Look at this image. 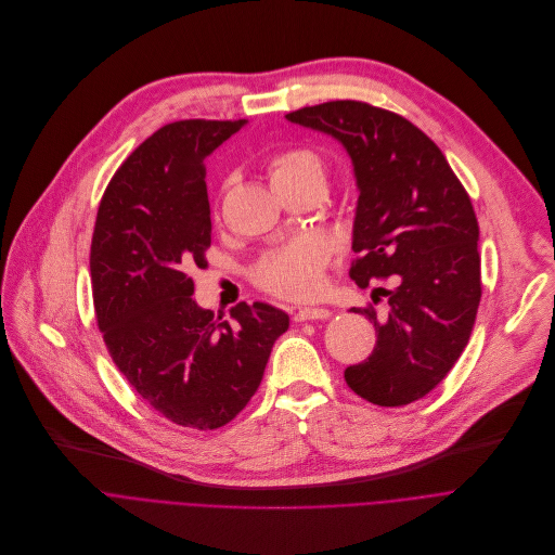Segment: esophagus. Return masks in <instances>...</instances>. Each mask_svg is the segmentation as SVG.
Here are the masks:
<instances>
[{
  "label": "esophagus",
  "mask_w": 555,
  "mask_h": 555,
  "mask_svg": "<svg viewBox=\"0 0 555 555\" xmlns=\"http://www.w3.org/2000/svg\"><path fill=\"white\" fill-rule=\"evenodd\" d=\"M330 310L321 306H304L295 310V321H312V319H327Z\"/></svg>",
  "instance_id": "esophagus-1"
}]
</instances>
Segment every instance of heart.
<instances>
[{"mask_svg":"<svg viewBox=\"0 0 555 555\" xmlns=\"http://www.w3.org/2000/svg\"><path fill=\"white\" fill-rule=\"evenodd\" d=\"M278 194L301 188H325V164L310 149H288L278 153L267 166ZM232 181L225 183V190ZM330 260V247L314 236L297 238L288 245L267 251L254 267V282L278 297H308L319 291L321 273Z\"/></svg>","mask_w":555,"mask_h":555,"instance_id":"heart-1","label":"heart"}]
</instances>
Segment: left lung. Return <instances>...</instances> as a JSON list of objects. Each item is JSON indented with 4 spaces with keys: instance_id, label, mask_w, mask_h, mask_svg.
Here are the masks:
<instances>
[{
    "instance_id": "1",
    "label": "left lung",
    "mask_w": 555,
    "mask_h": 555,
    "mask_svg": "<svg viewBox=\"0 0 555 555\" xmlns=\"http://www.w3.org/2000/svg\"><path fill=\"white\" fill-rule=\"evenodd\" d=\"M286 118L337 138L359 183L350 278L378 288L385 310L352 308L374 321V352L346 370L348 387L380 406L433 391L462 357L481 301L479 223L444 153L406 118L361 102L332 100Z\"/></svg>"
}]
</instances>
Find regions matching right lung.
<instances>
[{"label":"right lung","mask_w":555,"mask_h":555,"mask_svg":"<svg viewBox=\"0 0 555 555\" xmlns=\"http://www.w3.org/2000/svg\"><path fill=\"white\" fill-rule=\"evenodd\" d=\"M245 120H179L146 138L108 181L91 238V293L104 346L166 420L198 430L232 422L258 391L288 314L236 304L232 321L192 299L211 220L205 157Z\"/></svg>","instance_id":"right-lung-1"}]
</instances>
